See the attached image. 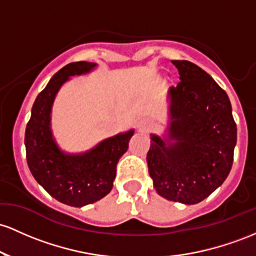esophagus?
Returning a JSON list of instances; mask_svg holds the SVG:
<instances>
[{"mask_svg": "<svg viewBox=\"0 0 256 256\" xmlns=\"http://www.w3.org/2000/svg\"><path fill=\"white\" fill-rule=\"evenodd\" d=\"M154 127V123L151 120L148 118H142L138 120L136 123V129L139 133H148L151 130V128Z\"/></svg>", "mask_w": 256, "mask_h": 256, "instance_id": "1", "label": "esophagus"}]
</instances>
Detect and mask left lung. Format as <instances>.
<instances>
[{"instance_id": "1", "label": "left lung", "mask_w": 256, "mask_h": 256, "mask_svg": "<svg viewBox=\"0 0 256 256\" xmlns=\"http://www.w3.org/2000/svg\"><path fill=\"white\" fill-rule=\"evenodd\" d=\"M172 62L180 82L166 93V134H150L146 160L160 196L196 204L228 178L237 127L228 94L210 74L188 60Z\"/></svg>"}]
</instances>
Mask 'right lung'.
Listing matches in <instances>:
<instances>
[{"mask_svg": "<svg viewBox=\"0 0 256 256\" xmlns=\"http://www.w3.org/2000/svg\"><path fill=\"white\" fill-rule=\"evenodd\" d=\"M96 66V62H77L60 68L37 96L25 130L28 166L36 182L56 200L78 208L110 194L117 163L134 134V129H129L80 154L66 152L56 142L52 130L56 94L71 77L90 74Z\"/></svg>", "mask_w": 256, "mask_h": 256, "instance_id": "right-lung-1", "label": "right lung"}]
</instances>
